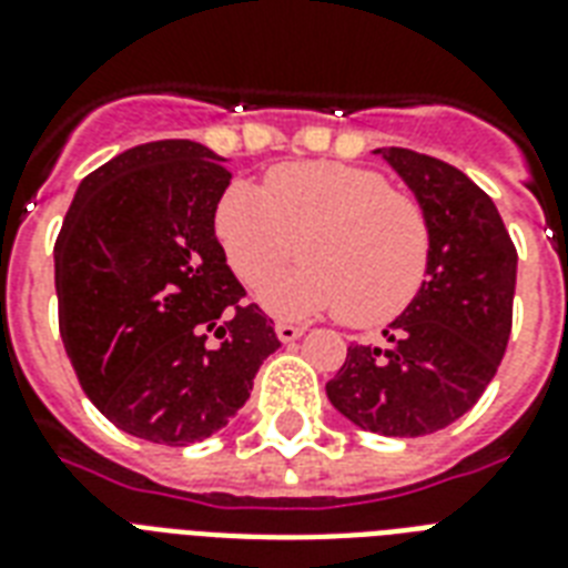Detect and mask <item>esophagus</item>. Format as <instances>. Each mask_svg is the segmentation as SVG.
Wrapping results in <instances>:
<instances>
[{
  "instance_id": "obj_1",
  "label": "esophagus",
  "mask_w": 568,
  "mask_h": 568,
  "mask_svg": "<svg viewBox=\"0 0 568 568\" xmlns=\"http://www.w3.org/2000/svg\"><path fill=\"white\" fill-rule=\"evenodd\" d=\"M275 335H278L281 344H290V341L302 338V329L293 323H275Z\"/></svg>"
}]
</instances>
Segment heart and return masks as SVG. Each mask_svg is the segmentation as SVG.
<instances>
[{
	"instance_id": "b5f03b06",
	"label": "heart",
	"mask_w": 568,
	"mask_h": 568,
	"mask_svg": "<svg viewBox=\"0 0 568 568\" xmlns=\"http://www.w3.org/2000/svg\"><path fill=\"white\" fill-rule=\"evenodd\" d=\"M215 233L239 278L260 287L290 260H308L263 290L278 314L341 311L349 326H381L425 284L430 230L410 194L377 170L293 161L263 191L236 182L215 209Z\"/></svg>"
}]
</instances>
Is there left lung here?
<instances>
[{
  "instance_id": "left-lung-1",
  "label": "left lung",
  "mask_w": 568,
  "mask_h": 568,
  "mask_svg": "<svg viewBox=\"0 0 568 568\" xmlns=\"http://www.w3.org/2000/svg\"><path fill=\"white\" fill-rule=\"evenodd\" d=\"M425 212V284L383 329L353 344L326 383L332 407L383 437H425L462 419L500 368L511 332L518 254L494 200L470 176L413 149H374Z\"/></svg>"
}]
</instances>
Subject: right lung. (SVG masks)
I'll use <instances>...</instances> for the list:
<instances>
[{
    "label": "right lung",
    "mask_w": 568,
    "mask_h": 568,
    "mask_svg": "<svg viewBox=\"0 0 568 568\" xmlns=\"http://www.w3.org/2000/svg\"><path fill=\"white\" fill-rule=\"evenodd\" d=\"M224 161L194 140L128 149L80 182L59 230L68 359L98 410L140 440L212 437L281 347L215 236Z\"/></svg>",
    "instance_id": "1"
}]
</instances>
